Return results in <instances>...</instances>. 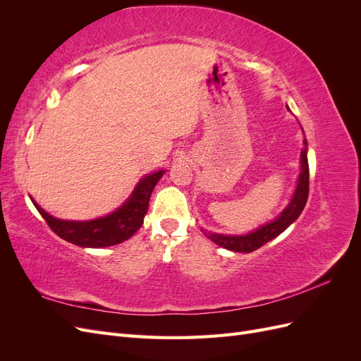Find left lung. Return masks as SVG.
I'll use <instances>...</instances> for the list:
<instances>
[{"label": "left lung", "mask_w": 361, "mask_h": 361, "mask_svg": "<svg viewBox=\"0 0 361 361\" xmlns=\"http://www.w3.org/2000/svg\"><path fill=\"white\" fill-rule=\"evenodd\" d=\"M307 197H309V162H307V141L304 140V149L301 150V173L298 178L297 188H295L290 203L285 207V211H283L274 221L267 223L265 226L256 228L255 232H251L248 235L232 236V235L209 233L204 231L203 233L209 238L212 243H215L216 245H220L223 248L238 251V253H251V251H255L262 245L269 243L271 239L277 238L281 232H285L302 212L305 203H307Z\"/></svg>", "instance_id": "8db88e82"}]
</instances>
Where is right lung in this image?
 <instances>
[{
  "mask_svg": "<svg viewBox=\"0 0 361 361\" xmlns=\"http://www.w3.org/2000/svg\"><path fill=\"white\" fill-rule=\"evenodd\" d=\"M166 173L164 170L152 173L141 179L129 199L110 215L96 218L90 221H66L54 218L31 199L43 220L51 227V231L63 238L64 241L80 247L102 248L126 241L133 236L145 221L147 214L150 194L155 185Z\"/></svg>",
  "mask_w": 361,
  "mask_h": 361,
  "instance_id": "right-lung-1",
  "label": "right lung"
}]
</instances>
